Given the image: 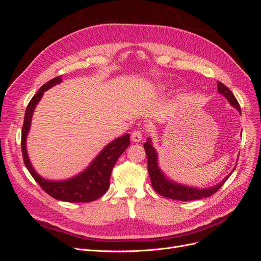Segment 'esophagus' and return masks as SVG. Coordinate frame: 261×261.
Returning <instances> with one entry per match:
<instances>
[{
	"label": "esophagus",
	"instance_id": "34e87169",
	"mask_svg": "<svg viewBox=\"0 0 261 261\" xmlns=\"http://www.w3.org/2000/svg\"><path fill=\"white\" fill-rule=\"evenodd\" d=\"M143 138V132L140 129H135L132 133V140L135 141V143H138V141L141 140Z\"/></svg>",
	"mask_w": 261,
	"mask_h": 261
}]
</instances>
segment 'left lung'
<instances>
[{"instance_id":"1","label":"left lung","mask_w":261,"mask_h":261,"mask_svg":"<svg viewBox=\"0 0 261 261\" xmlns=\"http://www.w3.org/2000/svg\"><path fill=\"white\" fill-rule=\"evenodd\" d=\"M218 91L223 94V96L228 100L230 103L239 110L241 112V107L239 101L236 100L233 92L227 88V87L221 82H218ZM144 148L146 150L147 154V161H148V172L150 180H151V185L154 191L165 197V198H170L173 200H179V201H189V200H197L201 198H207V197L212 196L216 194L219 189L222 187V185L225 183V180L228 178L225 177L220 184H218L215 187L207 188V189H197L193 187H186L183 185H178L173 183L171 180H168L164 177L163 173L158 168V155L154 148L151 146V141L148 139L147 143H145Z\"/></svg>"}]
</instances>
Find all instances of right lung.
Here are the masks:
<instances>
[{
	"mask_svg": "<svg viewBox=\"0 0 261 261\" xmlns=\"http://www.w3.org/2000/svg\"><path fill=\"white\" fill-rule=\"evenodd\" d=\"M61 82L62 76H58L48 83H45L29 101L21 129V152L23 163H25L27 170L34 179L46 194L53 197V198L67 202H91L100 198L108 191L110 185V176H111L114 164L130 144L129 135L126 134V135L116 138L112 143H110L92 161L88 169L73 178L63 181H51L39 176L34 168L31 167L29 158L27 155L26 137L30 128V122L34 110L38 102L40 101L43 92Z\"/></svg>",
	"mask_w": 261,
	"mask_h": 261,
	"instance_id": "1",
	"label": "right lung"
}]
</instances>
